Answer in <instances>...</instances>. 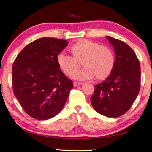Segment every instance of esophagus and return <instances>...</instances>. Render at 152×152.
Instances as JSON below:
<instances>
[{
	"label": "esophagus",
	"instance_id": "1",
	"mask_svg": "<svg viewBox=\"0 0 152 152\" xmlns=\"http://www.w3.org/2000/svg\"><path fill=\"white\" fill-rule=\"evenodd\" d=\"M81 84V82H78V81H75V82L73 83V86L75 87L78 86H80Z\"/></svg>",
	"mask_w": 152,
	"mask_h": 152
}]
</instances>
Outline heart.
Returning <instances> with one entry per match:
<instances>
[{
    "label": "heart",
    "instance_id": "obj_1",
    "mask_svg": "<svg viewBox=\"0 0 152 152\" xmlns=\"http://www.w3.org/2000/svg\"><path fill=\"white\" fill-rule=\"evenodd\" d=\"M71 50L73 56L62 50L57 56V61L61 70L69 75L79 65L78 60L84 58L85 67L72 74L75 80H91L96 76V79L102 80L113 71L115 58L113 50L106 46L85 39L72 45Z\"/></svg>",
    "mask_w": 152,
    "mask_h": 152
}]
</instances>
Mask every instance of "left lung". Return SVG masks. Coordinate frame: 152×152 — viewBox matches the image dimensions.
<instances>
[{
  "label": "left lung",
  "mask_w": 152,
  "mask_h": 152,
  "mask_svg": "<svg viewBox=\"0 0 152 152\" xmlns=\"http://www.w3.org/2000/svg\"><path fill=\"white\" fill-rule=\"evenodd\" d=\"M115 52V63L110 76L95 85L91 98L94 109L107 117H118L130 108L140 86V66L135 53L126 43L106 36Z\"/></svg>",
  "instance_id": "8db88e82"
}]
</instances>
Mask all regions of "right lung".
Instances as JSON below:
<instances>
[{
  "label": "right lung",
  "mask_w": 152,
  "mask_h": 152,
  "mask_svg": "<svg viewBox=\"0 0 152 152\" xmlns=\"http://www.w3.org/2000/svg\"><path fill=\"white\" fill-rule=\"evenodd\" d=\"M67 45L62 39L39 38L26 46L14 61V95L25 113L35 119L56 116L73 88L57 61L58 54Z\"/></svg>",
  "instance_id": "1"
}]
</instances>
